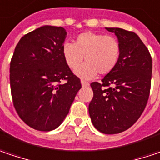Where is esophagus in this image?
I'll use <instances>...</instances> for the list:
<instances>
[{
  "mask_svg": "<svg viewBox=\"0 0 160 160\" xmlns=\"http://www.w3.org/2000/svg\"><path fill=\"white\" fill-rule=\"evenodd\" d=\"M81 85H82V87H88L89 85V82H87V81H85V80H81Z\"/></svg>",
  "mask_w": 160,
  "mask_h": 160,
  "instance_id": "obj_1",
  "label": "esophagus"
}]
</instances>
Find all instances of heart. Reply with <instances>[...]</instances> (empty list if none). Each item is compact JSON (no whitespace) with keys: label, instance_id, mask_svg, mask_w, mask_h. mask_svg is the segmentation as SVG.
Instances as JSON below:
<instances>
[{"label":"heart","instance_id":"heart-1","mask_svg":"<svg viewBox=\"0 0 160 160\" xmlns=\"http://www.w3.org/2000/svg\"><path fill=\"white\" fill-rule=\"evenodd\" d=\"M64 61L69 68L74 70L83 60L86 61L75 71L83 80L94 78L98 72L108 74L114 70L120 54V46L116 38L102 33L86 32L77 36L75 42H66L62 47Z\"/></svg>","mask_w":160,"mask_h":160}]
</instances>
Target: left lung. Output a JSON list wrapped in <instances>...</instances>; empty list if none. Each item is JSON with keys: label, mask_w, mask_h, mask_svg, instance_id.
Here are the masks:
<instances>
[{"label": "left lung", "mask_w": 160, "mask_h": 160, "mask_svg": "<svg viewBox=\"0 0 160 160\" xmlns=\"http://www.w3.org/2000/svg\"><path fill=\"white\" fill-rule=\"evenodd\" d=\"M117 36L120 54L114 70L90 84L89 105L93 126L104 134L127 130L145 109L151 83L152 59L139 37L120 28H106Z\"/></svg>", "instance_id": "1"}]
</instances>
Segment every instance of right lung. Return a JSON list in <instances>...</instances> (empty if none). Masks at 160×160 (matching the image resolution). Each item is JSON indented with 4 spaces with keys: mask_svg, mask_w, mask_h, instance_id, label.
I'll use <instances>...</instances> for the list:
<instances>
[{
    "mask_svg": "<svg viewBox=\"0 0 160 160\" xmlns=\"http://www.w3.org/2000/svg\"><path fill=\"white\" fill-rule=\"evenodd\" d=\"M66 36L62 27H40L22 37L11 61L14 108L24 122L37 130L59 127L81 88L80 79L63 58ZM62 80L66 81L62 83Z\"/></svg>",
    "mask_w": 160,
    "mask_h": 160,
    "instance_id": "add662e5",
    "label": "right lung"
}]
</instances>
